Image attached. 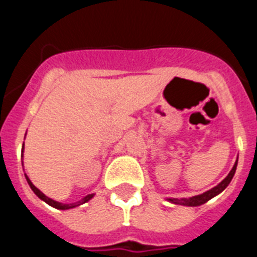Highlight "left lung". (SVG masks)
Segmentation results:
<instances>
[{
  "label": "left lung",
  "instance_id": "obj_1",
  "mask_svg": "<svg viewBox=\"0 0 257 257\" xmlns=\"http://www.w3.org/2000/svg\"><path fill=\"white\" fill-rule=\"evenodd\" d=\"M237 165H238V158L237 161H235L234 166H233V169H231L230 172L228 174V176H226L221 183L217 184L216 187H213L212 189L207 190V192L205 193H202V194H198V196L189 197V198H167V201L174 203V205L189 206V207H196V206L203 205V203H206L207 201H210L211 198H213V197H216L217 194H220L222 190L228 187L229 183H230L231 179H233V176H234L235 170H237Z\"/></svg>",
  "mask_w": 257,
  "mask_h": 257
}]
</instances>
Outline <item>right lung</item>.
<instances>
[{"label": "right lung", "mask_w": 257, "mask_h": 257, "mask_svg": "<svg viewBox=\"0 0 257 257\" xmlns=\"http://www.w3.org/2000/svg\"><path fill=\"white\" fill-rule=\"evenodd\" d=\"M22 152H24V144H23ZM22 157H23V154H22ZM26 179H27V183H28L29 187H31V189L33 190V192H35V194L38 197V198L42 199V201H44V202H46L47 205H50V206H51V207L58 208V210H69V208H74V207H77V206H79V205H83V203L88 202V201H90V199L92 198V197H94V194H88V196L83 197V198L81 199V201L74 202V203H61V202L54 201V199H51V198H49V197H47V196H45L44 193L41 192V190L38 189V188H36L35 185L32 184V181L29 180V178H28V176H27V174H26Z\"/></svg>", "instance_id": "1"}]
</instances>
